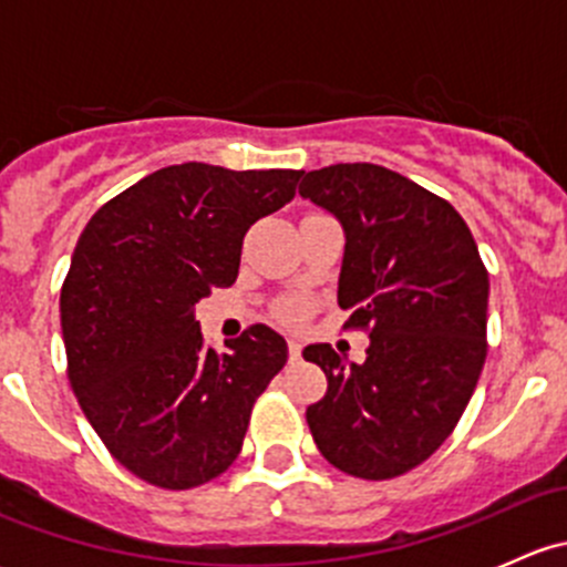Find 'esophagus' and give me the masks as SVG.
I'll use <instances>...</instances> for the list:
<instances>
[{
    "label": "esophagus",
    "mask_w": 567,
    "mask_h": 567,
    "mask_svg": "<svg viewBox=\"0 0 567 567\" xmlns=\"http://www.w3.org/2000/svg\"><path fill=\"white\" fill-rule=\"evenodd\" d=\"M288 353H290V362H299V359H301V342L299 340H288Z\"/></svg>",
    "instance_id": "1"
}]
</instances>
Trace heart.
Segmentation results:
<instances>
[{
	"instance_id": "1",
	"label": "heart",
	"mask_w": 567,
	"mask_h": 567,
	"mask_svg": "<svg viewBox=\"0 0 567 567\" xmlns=\"http://www.w3.org/2000/svg\"><path fill=\"white\" fill-rule=\"evenodd\" d=\"M282 318L288 320V323H299V320L305 318V305H301V301H288V305L282 307Z\"/></svg>"
}]
</instances>
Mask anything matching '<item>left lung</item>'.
<instances>
[{
  "mask_svg": "<svg viewBox=\"0 0 567 567\" xmlns=\"http://www.w3.org/2000/svg\"><path fill=\"white\" fill-rule=\"evenodd\" d=\"M299 194L340 221L337 305L370 329L362 364L305 348L329 381L307 409L312 439L340 472L398 477L442 447L477 386L488 271L447 199L379 164L312 169Z\"/></svg>",
  "mask_w": 567,
  "mask_h": 567,
  "instance_id": "8db88e82",
  "label": "left lung"
}]
</instances>
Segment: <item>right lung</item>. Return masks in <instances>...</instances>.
Here are the masks:
<instances>
[{
    "label": "right lung",
    "mask_w": 567,
    "mask_h": 567,
    "mask_svg": "<svg viewBox=\"0 0 567 567\" xmlns=\"http://www.w3.org/2000/svg\"><path fill=\"white\" fill-rule=\"evenodd\" d=\"M301 169L173 164L95 210L60 293L68 379L109 453L158 488L219 477L251 405L288 362L257 323L227 353L203 346L194 305L230 288L244 236L288 205Z\"/></svg>",
    "instance_id": "1"
}]
</instances>
